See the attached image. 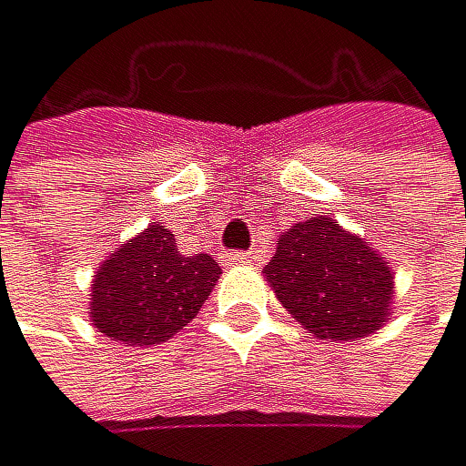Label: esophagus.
Segmentation results:
<instances>
[{
    "label": "esophagus",
    "mask_w": 466,
    "mask_h": 466,
    "mask_svg": "<svg viewBox=\"0 0 466 466\" xmlns=\"http://www.w3.org/2000/svg\"><path fill=\"white\" fill-rule=\"evenodd\" d=\"M253 256L250 250H230V253H224V265H242V262H250Z\"/></svg>",
    "instance_id": "esophagus-1"
}]
</instances>
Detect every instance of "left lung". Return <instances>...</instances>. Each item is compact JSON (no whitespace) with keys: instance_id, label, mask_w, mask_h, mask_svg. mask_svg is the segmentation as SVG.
<instances>
[{"instance_id":"8db88e82","label":"left lung","mask_w":466,"mask_h":466,"mask_svg":"<svg viewBox=\"0 0 466 466\" xmlns=\"http://www.w3.org/2000/svg\"><path fill=\"white\" fill-rule=\"evenodd\" d=\"M279 302L319 339H357L389 314L392 270L334 218L294 224L265 265Z\"/></svg>"}]
</instances>
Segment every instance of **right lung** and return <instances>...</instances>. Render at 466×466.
I'll list each match as a JSON object with an SVG mask.
<instances>
[{"label": "right lung", "instance_id": "1", "mask_svg": "<svg viewBox=\"0 0 466 466\" xmlns=\"http://www.w3.org/2000/svg\"><path fill=\"white\" fill-rule=\"evenodd\" d=\"M218 273L213 256H184L164 224H149L97 270L91 319L106 337L123 343H167L201 311Z\"/></svg>", "mask_w": 466, "mask_h": 466}]
</instances>
